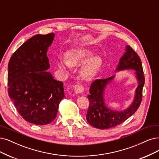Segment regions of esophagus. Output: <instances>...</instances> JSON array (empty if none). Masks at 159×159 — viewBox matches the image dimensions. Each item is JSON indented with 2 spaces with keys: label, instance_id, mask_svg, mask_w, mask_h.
Masks as SVG:
<instances>
[{
  "label": "esophagus",
  "instance_id": "34e87169",
  "mask_svg": "<svg viewBox=\"0 0 159 159\" xmlns=\"http://www.w3.org/2000/svg\"><path fill=\"white\" fill-rule=\"evenodd\" d=\"M83 90H84V87L80 84H76L74 86V91L76 94L82 93L83 92Z\"/></svg>",
  "mask_w": 159,
  "mask_h": 159
}]
</instances>
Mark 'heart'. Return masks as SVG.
I'll return each instance as SVG.
<instances>
[{
    "mask_svg": "<svg viewBox=\"0 0 159 159\" xmlns=\"http://www.w3.org/2000/svg\"><path fill=\"white\" fill-rule=\"evenodd\" d=\"M92 51L86 48H72L67 52L65 60L57 61L58 67L63 71L67 72L69 67H75L82 66L79 75L84 80H90L102 66V60L98 56H93Z\"/></svg>",
    "mask_w": 159,
    "mask_h": 159,
    "instance_id": "obj_1",
    "label": "heart"
}]
</instances>
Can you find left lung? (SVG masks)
<instances>
[{"instance_id":"8db88e82","label":"left lung","mask_w":159,"mask_h":159,"mask_svg":"<svg viewBox=\"0 0 159 159\" xmlns=\"http://www.w3.org/2000/svg\"><path fill=\"white\" fill-rule=\"evenodd\" d=\"M134 70L138 81L134 99L128 107L123 111L113 110L109 108L105 102V90L108 84L115 77V75L105 79H97L90 88L88 98L90 102L86 114V120L90 125L98 129L115 127L125 122L131 116L139 107L142 98V90L145 77L142 61L138 55L130 46L126 45L125 54L120 57L119 63L115 71Z\"/></svg>"}]
</instances>
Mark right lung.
<instances>
[{"instance_id":"right-lung-1","label":"right lung","mask_w":159,"mask_h":159,"mask_svg":"<svg viewBox=\"0 0 159 159\" xmlns=\"http://www.w3.org/2000/svg\"><path fill=\"white\" fill-rule=\"evenodd\" d=\"M54 33L37 34L23 43L8 63V95L19 114L37 125L54 120L64 98L63 83L46 71L50 68L47 51Z\"/></svg>"}]
</instances>
